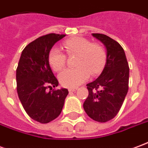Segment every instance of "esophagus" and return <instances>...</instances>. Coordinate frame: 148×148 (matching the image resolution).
<instances>
[{"label": "esophagus", "instance_id": "34e87169", "mask_svg": "<svg viewBox=\"0 0 148 148\" xmlns=\"http://www.w3.org/2000/svg\"><path fill=\"white\" fill-rule=\"evenodd\" d=\"M68 90H69V92H74L77 90V88H70Z\"/></svg>", "mask_w": 148, "mask_h": 148}]
</instances>
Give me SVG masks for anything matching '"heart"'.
<instances>
[{
	"mask_svg": "<svg viewBox=\"0 0 148 148\" xmlns=\"http://www.w3.org/2000/svg\"><path fill=\"white\" fill-rule=\"evenodd\" d=\"M63 46L68 55H77L74 61L76 68H68L58 74L62 86L74 88L84 82L90 75L102 71L106 62V51L100 43H94L83 37H74L66 40ZM52 70L61 71L66 64V55L57 47H53L48 55Z\"/></svg>",
	"mask_w": 148,
	"mask_h": 148,
	"instance_id": "heart-1",
	"label": "heart"
}]
</instances>
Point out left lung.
<instances>
[{
    "label": "left lung",
    "instance_id": "obj_1",
    "mask_svg": "<svg viewBox=\"0 0 148 148\" xmlns=\"http://www.w3.org/2000/svg\"><path fill=\"white\" fill-rule=\"evenodd\" d=\"M105 45L106 62L101 74L86 85L89 95L83 104L86 114L104 123L116 116L128 90L129 66L123 47L106 35L92 34Z\"/></svg>",
    "mask_w": 148,
    "mask_h": 148
}]
</instances>
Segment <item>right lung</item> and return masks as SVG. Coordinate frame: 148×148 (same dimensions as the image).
<instances>
[{"label":"right lung","mask_w":148,"mask_h":148,"mask_svg":"<svg viewBox=\"0 0 148 148\" xmlns=\"http://www.w3.org/2000/svg\"><path fill=\"white\" fill-rule=\"evenodd\" d=\"M65 36L51 33L35 39L23 50L18 63V97L27 115L41 124L58 117L69 93L64 88L47 92V88L58 86L49 64V52Z\"/></svg>","instance_id":"add662e5"}]
</instances>
